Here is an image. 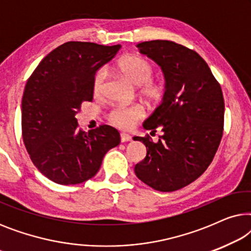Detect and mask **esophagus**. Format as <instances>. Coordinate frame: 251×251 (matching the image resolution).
<instances>
[{
    "mask_svg": "<svg viewBox=\"0 0 251 251\" xmlns=\"http://www.w3.org/2000/svg\"><path fill=\"white\" fill-rule=\"evenodd\" d=\"M131 136L128 135V133H125L122 132L121 133V142L122 143H126V142H131Z\"/></svg>",
    "mask_w": 251,
    "mask_h": 251,
    "instance_id": "obj_1",
    "label": "esophagus"
}]
</instances>
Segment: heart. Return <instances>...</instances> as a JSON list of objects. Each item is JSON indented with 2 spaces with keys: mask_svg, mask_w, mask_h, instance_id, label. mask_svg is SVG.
<instances>
[{
  "mask_svg": "<svg viewBox=\"0 0 251 251\" xmlns=\"http://www.w3.org/2000/svg\"><path fill=\"white\" fill-rule=\"evenodd\" d=\"M116 68L133 85H139L140 95L151 102L160 101L166 94V84L161 80L151 78L153 75V66L149 60L135 54H129L121 58L116 64ZM106 72L104 68L95 74L92 87L94 92L98 95L104 84ZM145 114L142 105L116 106L109 112L108 120L119 128L128 129L135 125L137 120Z\"/></svg>",
  "mask_w": 251,
  "mask_h": 251,
  "instance_id": "1",
  "label": "heart"
}]
</instances>
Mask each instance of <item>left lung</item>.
Listing matches in <instances>:
<instances>
[{"label":"left lung","mask_w":251,"mask_h":251,"mask_svg":"<svg viewBox=\"0 0 251 251\" xmlns=\"http://www.w3.org/2000/svg\"><path fill=\"white\" fill-rule=\"evenodd\" d=\"M137 48L161 67L166 94L143 123L163 135L156 143L149 136L133 137L147 151L135 174L154 190L173 192L200 177L217 152L224 128L222 88L200 54L186 47L155 40Z\"/></svg>","instance_id":"8db88e82"}]
</instances>
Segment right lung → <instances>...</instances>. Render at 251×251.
<instances>
[{"mask_svg": "<svg viewBox=\"0 0 251 251\" xmlns=\"http://www.w3.org/2000/svg\"><path fill=\"white\" fill-rule=\"evenodd\" d=\"M121 46L66 42L43 58L27 81L22 100L23 139L30 160L50 180L75 185L98 173L105 154L120 144V133L100 126L88 133L75 118L94 97L96 72Z\"/></svg>", "mask_w": 251, "mask_h": 251, "instance_id": "right-lung-1", "label": "right lung"}]
</instances>
